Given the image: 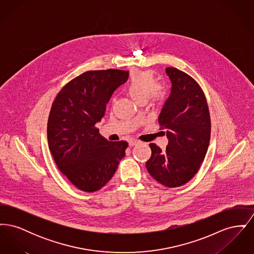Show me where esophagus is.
Instances as JSON below:
<instances>
[{"label":"esophagus","instance_id":"esophagus-1","mask_svg":"<svg viewBox=\"0 0 254 254\" xmlns=\"http://www.w3.org/2000/svg\"><path fill=\"white\" fill-rule=\"evenodd\" d=\"M140 142L138 141V140H136V139H130L129 141H128V144L130 146H133V145H138Z\"/></svg>","mask_w":254,"mask_h":254}]
</instances>
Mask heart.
Returning <instances> with one entry per match:
<instances>
[{"label": "heart", "instance_id": "b5f03b06", "mask_svg": "<svg viewBox=\"0 0 254 254\" xmlns=\"http://www.w3.org/2000/svg\"><path fill=\"white\" fill-rule=\"evenodd\" d=\"M126 91L139 104L145 103L146 98L158 104L166 98L167 86L156 82L151 71H135L126 85Z\"/></svg>", "mask_w": 254, "mask_h": 254}]
</instances>
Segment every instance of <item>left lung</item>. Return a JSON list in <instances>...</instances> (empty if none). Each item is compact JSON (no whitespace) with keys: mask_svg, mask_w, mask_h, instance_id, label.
<instances>
[{"mask_svg":"<svg viewBox=\"0 0 254 254\" xmlns=\"http://www.w3.org/2000/svg\"><path fill=\"white\" fill-rule=\"evenodd\" d=\"M171 92L158 122L167 129L165 151L150 144L151 156L145 163L149 174L168 188H177L192 179L204 161L210 140V116L205 94L189 74L167 67Z\"/></svg>","mask_w":254,"mask_h":254,"instance_id":"1","label":"left lung"}]
</instances>
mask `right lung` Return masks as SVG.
Masks as SVG:
<instances>
[{
	"label": "right lung",
	"mask_w": 254,
	"mask_h": 254,
	"mask_svg": "<svg viewBox=\"0 0 254 254\" xmlns=\"http://www.w3.org/2000/svg\"><path fill=\"white\" fill-rule=\"evenodd\" d=\"M128 72L119 69L90 70L64 85L49 112V150L61 172L85 192L102 189L126 155V141L110 142L95 127L105 116L114 90Z\"/></svg>",
	"instance_id": "add662e5"
}]
</instances>
